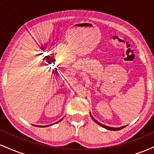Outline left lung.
<instances>
[{
  "label": "left lung",
  "mask_w": 154,
  "mask_h": 154,
  "mask_svg": "<svg viewBox=\"0 0 154 154\" xmlns=\"http://www.w3.org/2000/svg\"><path fill=\"white\" fill-rule=\"evenodd\" d=\"M90 115H91V118H92V119H93V121L95 122V123H97V124H98V125H100V126H101L102 128H106V130H114V131H117V130H122V129L124 128H125V126H122V127H120V128H111V127L106 126V125H103V124L100 123L99 122H98V121H97L96 119H95L94 118H93V116L91 115V112H90Z\"/></svg>",
  "instance_id": "obj_1"
}]
</instances>
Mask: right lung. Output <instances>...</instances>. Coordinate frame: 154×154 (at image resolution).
<instances>
[{
  "mask_svg": "<svg viewBox=\"0 0 154 154\" xmlns=\"http://www.w3.org/2000/svg\"><path fill=\"white\" fill-rule=\"evenodd\" d=\"M63 119H61V120H59V121H58L57 122H56V123H58V122H59L60 121H61V120H62ZM55 123V124H56ZM53 125H54V124H53ZM47 125V126H40V125H35V126H36V127H39V128H45V127H48V126H51V125Z\"/></svg>",
  "mask_w": 154,
  "mask_h": 154,
  "instance_id": "right-lung-1",
  "label": "right lung"
}]
</instances>
